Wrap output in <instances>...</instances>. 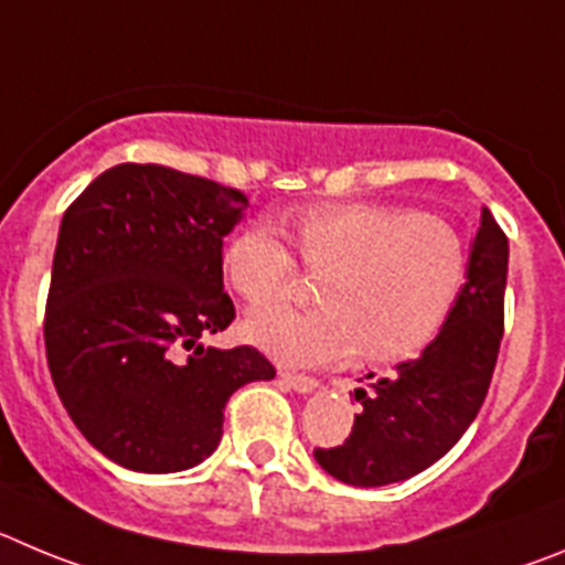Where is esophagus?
I'll return each mask as SVG.
<instances>
[{
    "label": "esophagus",
    "instance_id": "obj_1",
    "mask_svg": "<svg viewBox=\"0 0 565 565\" xmlns=\"http://www.w3.org/2000/svg\"><path fill=\"white\" fill-rule=\"evenodd\" d=\"M278 377H281V383L287 385V388L298 391V394H312V391L320 385L315 377H307V374H295V371H281Z\"/></svg>",
    "mask_w": 565,
    "mask_h": 565
}]
</instances>
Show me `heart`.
<instances>
[{
	"instance_id": "obj_1",
	"label": "heart",
	"mask_w": 565,
	"mask_h": 565,
	"mask_svg": "<svg viewBox=\"0 0 565 565\" xmlns=\"http://www.w3.org/2000/svg\"><path fill=\"white\" fill-rule=\"evenodd\" d=\"M307 270L327 273L318 309H258L245 334L284 363H403L425 352L454 318L470 253L450 222L414 207L332 202L292 220ZM225 273L253 307L284 301L298 262L270 222L245 227L225 247Z\"/></svg>"
}]
</instances>
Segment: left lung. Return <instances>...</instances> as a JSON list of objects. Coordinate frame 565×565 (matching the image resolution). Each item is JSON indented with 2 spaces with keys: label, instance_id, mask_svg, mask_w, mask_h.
Segmentation results:
<instances>
[{
  "label": "left lung",
  "instance_id": "left-lung-1",
  "mask_svg": "<svg viewBox=\"0 0 565 565\" xmlns=\"http://www.w3.org/2000/svg\"><path fill=\"white\" fill-rule=\"evenodd\" d=\"M510 245L504 231L481 211L470 247V276L454 318L416 360L388 377L354 388L363 405L349 439L318 447L315 459L329 476L352 487L405 481L461 439L479 414L504 338V289Z\"/></svg>",
  "mask_w": 565,
  "mask_h": 565
}]
</instances>
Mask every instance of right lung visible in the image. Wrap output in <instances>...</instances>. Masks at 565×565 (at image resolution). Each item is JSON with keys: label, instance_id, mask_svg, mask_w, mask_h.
<instances>
[{"label": "right lung", "instance_id": "add662e5", "mask_svg": "<svg viewBox=\"0 0 565 565\" xmlns=\"http://www.w3.org/2000/svg\"><path fill=\"white\" fill-rule=\"evenodd\" d=\"M245 207L236 188L124 162L64 213L44 315L47 365L75 428L115 465H200L220 445L233 391L276 377L253 345L202 343L236 318L222 238Z\"/></svg>", "mask_w": 565, "mask_h": 565}]
</instances>
